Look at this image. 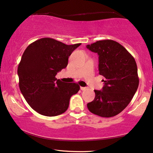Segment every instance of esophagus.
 <instances>
[{"instance_id": "34e87169", "label": "esophagus", "mask_w": 153, "mask_h": 153, "mask_svg": "<svg viewBox=\"0 0 153 153\" xmlns=\"http://www.w3.org/2000/svg\"><path fill=\"white\" fill-rule=\"evenodd\" d=\"M80 88H81V90H82V91H84V90L86 89V87H82V86H81Z\"/></svg>"}]
</instances>
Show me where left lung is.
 <instances>
[{
	"label": "left lung",
	"instance_id": "left-lung-1",
	"mask_svg": "<svg viewBox=\"0 0 153 153\" xmlns=\"http://www.w3.org/2000/svg\"><path fill=\"white\" fill-rule=\"evenodd\" d=\"M86 48L99 55V74L105 77L102 90H94V101L87 103L92 114L110 118L120 114L131 102L139 84L134 57L111 39L99 40Z\"/></svg>",
	"mask_w": 153,
	"mask_h": 153
}]
</instances>
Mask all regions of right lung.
Masks as SVG:
<instances>
[{"label": "right lung", "mask_w": 153, "mask_h": 153, "mask_svg": "<svg viewBox=\"0 0 153 153\" xmlns=\"http://www.w3.org/2000/svg\"><path fill=\"white\" fill-rule=\"evenodd\" d=\"M81 43L71 45L49 37L31 43L18 68L19 87L28 104L38 114L56 116L67 110L71 96L79 91L76 83H65L55 76Z\"/></svg>", "instance_id": "1"}]
</instances>
